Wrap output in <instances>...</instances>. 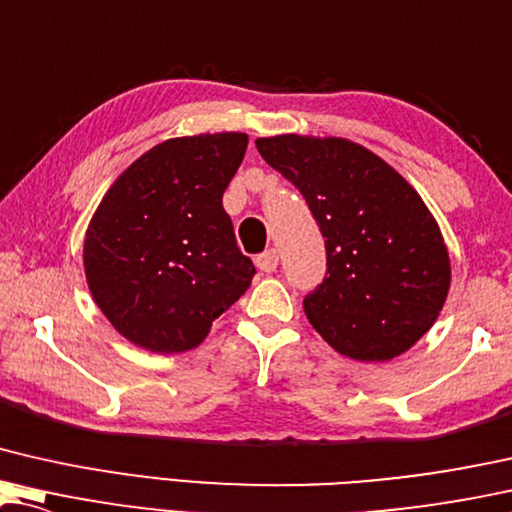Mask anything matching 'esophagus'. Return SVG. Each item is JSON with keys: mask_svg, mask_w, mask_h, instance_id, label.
I'll return each mask as SVG.
<instances>
[{"mask_svg": "<svg viewBox=\"0 0 512 512\" xmlns=\"http://www.w3.org/2000/svg\"><path fill=\"white\" fill-rule=\"evenodd\" d=\"M256 265L263 272H274V270H277V265H279V251L277 249L263 251V254L256 258Z\"/></svg>", "mask_w": 512, "mask_h": 512, "instance_id": "34e87169", "label": "esophagus"}]
</instances>
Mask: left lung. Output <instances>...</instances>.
Returning a JSON list of instances; mask_svg holds the SVG:
<instances>
[{
	"label": "left lung",
	"instance_id": "obj_1",
	"mask_svg": "<svg viewBox=\"0 0 512 512\" xmlns=\"http://www.w3.org/2000/svg\"><path fill=\"white\" fill-rule=\"evenodd\" d=\"M268 164L305 196L328 274L305 298L314 330L362 362L397 358L432 328L450 291V256L420 194L348 138H256Z\"/></svg>",
	"mask_w": 512,
	"mask_h": 512
}]
</instances>
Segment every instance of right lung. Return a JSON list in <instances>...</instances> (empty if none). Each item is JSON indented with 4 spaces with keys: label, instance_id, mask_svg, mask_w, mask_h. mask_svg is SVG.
<instances>
[{
    "label": "right lung",
    "instance_id": "1",
    "mask_svg": "<svg viewBox=\"0 0 512 512\" xmlns=\"http://www.w3.org/2000/svg\"><path fill=\"white\" fill-rule=\"evenodd\" d=\"M247 143L240 131L168 138L101 198L85 231V277L96 307L131 344L191 351L251 286L254 263L221 203Z\"/></svg>",
    "mask_w": 512,
    "mask_h": 512
}]
</instances>
